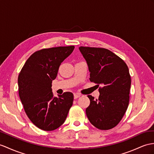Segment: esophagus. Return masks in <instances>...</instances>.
Returning a JSON list of instances; mask_svg holds the SVG:
<instances>
[{"instance_id":"esophagus-1","label":"esophagus","mask_w":154,"mask_h":154,"mask_svg":"<svg viewBox=\"0 0 154 154\" xmlns=\"http://www.w3.org/2000/svg\"><path fill=\"white\" fill-rule=\"evenodd\" d=\"M80 97V94H78V93H74V99H77L78 98V97Z\"/></svg>"}]
</instances>
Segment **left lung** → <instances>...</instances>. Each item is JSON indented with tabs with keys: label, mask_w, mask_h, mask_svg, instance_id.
<instances>
[{
	"label": "left lung",
	"mask_w": 154,
	"mask_h": 154,
	"mask_svg": "<svg viewBox=\"0 0 154 154\" xmlns=\"http://www.w3.org/2000/svg\"><path fill=\"white\" fill-rule=\"evenodd\" d=\"M85 59L91 82L101 85L98 99L88 95L86 115L97 129H112L121 121L129 105L131 80L128 66L113 52L100 48H79Z\"/></svg>",
	"instance_id": "1"
}]
</instances>
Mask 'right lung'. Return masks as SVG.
Returning a JSON list of instances; mask_svg holds the SVG:
<instances>
[{
    "instance_id": "1",
    "label": "right lung",
    "mask_w": 154,
    "mask_h": 154,
    "mask_svg": "<svg viewBox=\"0 0 154 154\" xmlns=\"http://www.w3.org/2000/svg\"><path fill=\"white\" fill-rule=\"evenodd\" d=\"M74 49V46H60L37 51L30 56L19 74V95L25 113L40 129H57L65 122L72 105V93L54 97L51 83L61 63Z\"/></svg>"
}]
</instances>
